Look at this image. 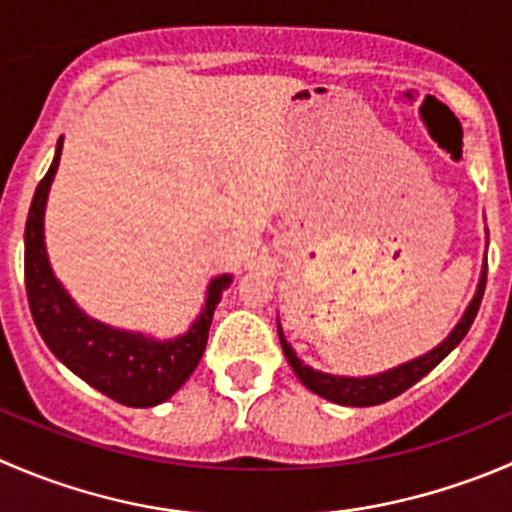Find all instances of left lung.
<instances>
[{
  "instance_id": "8db88e82",
  "label": "left lung",
  "mask_w": 512,
  "mask_h": 512,
  "mask_svg": "<svg viewBox=\"0 0 512 512\" xmlns=\"http://www.w3.org/2000/svg\"><path fill=\"white\" fill-rule=\"evenodd\" d=\"M485 277H488V267L483 270V277H480L478 292H475L473 302H470L468 312L463 315V320L458 322L453 332L448 335V340L443 345L435 347L433 352L428 355L418 357L413 362H405V365L395 367V370L382 372V375H372V377H337V375H325V372H315L312 367L302 365L297 360V355L292 352V347L287 345L285 337H282L280 330V342L282 350H285L287 362L292 365L295 375L300 377V382L305 388H310L312 393H317L320 398L332 400L337 405H352V408H367V405H380L388 403V400L398 398L400 393H405L408 388H413L415 382L423 380L430 370H433L438 362H443L450 352L458 347V342L468 335L470 325H473L475 315L480 310V302H483V292H485Z\"/></svg>"
}]
</instances>
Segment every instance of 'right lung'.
Segmentation results:
<instances>
[{
    "instance_id": "add662e5",
    "label": "right lung",
    "mask_w": 512,
    "mask_h": 512,
    "mask_svg": "<svg viewBox=\"0 0 512 512\" xmlns=\"http://www.w3.org/2000/svg\"><path fill=\"white\" fill-rule=\"evenodd\" d=\"M59 152H62V137L47 175L39 180L24 227V285H27V302L34 325L49 350L74 375L82 377L87 385L107 398L127 408H152L165 403L195 372L210 337L215 305L232 277L222 275L212 280L200 320L190 327L187 335L170 342L145 340L135 332L112 330L82 315L62 285L54 280L44 252V202L57 172Z\"/></svg>"
}]
</instances>
